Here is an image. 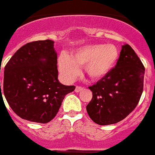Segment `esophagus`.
Listing matches in <instances>:
<instances>
[{
  "instance_id": "1",
  "label": "esophagus",
  "mask_w": 155,
  "mask_h": 155,
  "mask_svg": "<svg viewBox=\"0 0 155 155\" xmlns=\"http://www.w3.org/2000/svg\"><path fill=\"white\" fill-rule=\"evenodd\" d=\"M83 87H80V86H76V88H75V92L76 93H78L80 92L81 90H83Z\"/></svg>"
}]
</instances>
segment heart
Listing matches in <instances>:
<instances>
[{"instance_id": "b5f03b06", "label": "heart", "mask_w": 155, "mask_h": 155, "mask_svg": "<svg viewBox=\"0 0 155 155\" xmlns=\"http://www.w3.org/2000/svg\"><path fill=\"white\" fill-rule=\"evenodd\" d=\"M118 59V50L113 44H92L84 46L70 55H61L58 60V68L63 78L72 82L83 67L84 72L93 81L104 78L114 68Z\"/></svg>"}]
</instances>
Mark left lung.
<instances>
[{
	"label": "left lung",
	"mask_w": 155,
	"mask_h": 155,
	"mask_svg": "<svg viewBox=\"0 0 155 155\" xmlns=\"http://www.w3.org/2000/svg\"><path fill=\"white\" fill-rule=\"evenodd\" d=\"M144 67L129 45L122 46L115 68L89 87L93 98L87 105L90 118L99 125L124 119L136 106L143 88Z\"/></svg>",
	"instance_id": "left-lung-1"
}]
</instances>
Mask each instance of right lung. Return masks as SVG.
<instances>
[{
    "label": "right lung",
    "mask_w": 155,
    "mask_h": 155,
    "mask_svg": "<svg viewBox=\"0 0 155 155\" xmlns=\"http://www.w3.org/2000/svg\"><path fill=\"white\" fill-rule=\"evenodd\" d=\"M58 55L51 40L22 46L6 63L3 93L15 114L28 121L47 124L58 113L66 94L75 86L58 79Z\"/></svg>",
    "instance_id": "add662e5"
}]
</instances>
